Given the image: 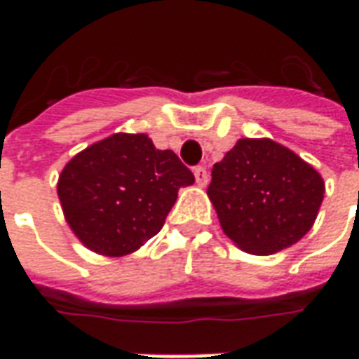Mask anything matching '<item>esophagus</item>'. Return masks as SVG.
<instances>
[{"mask_svg":"<svg viewBox=\"0 0 359 359\" xmlns=\"http://www.w3.org/2000/svg\"><path fill=\"white\" fill-rule=\"evenodd\" d=\"M194 177H196V182H198L200 187H205V184H208V180H210V175H208L205 167H202V165L194 169Z\"/></svg>","mask_w":359,"mask_h":359,"instance_id":"esophagus-1","label":"esophagus"}]
</instances>
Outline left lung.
Masks as SVG:
<instances>
[{"label":"left lung","mask_w":359,"mask_h":359,"mask_svg":"<svg viewBox=\"0 0 359 359\" xmlns=\"http://www.w3.org/2000/svg\"><path fill=\"white\" fill-rule=\"evenodd\" d=\"M325 194L321 175L273 140L236 142L213 165L208 196L231 241L248 254H275L300 241Z\"/></svg>","instance_id":"obj_1"}]
</instances>
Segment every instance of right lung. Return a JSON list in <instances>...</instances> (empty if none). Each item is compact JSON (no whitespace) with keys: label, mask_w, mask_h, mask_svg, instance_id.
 Instances as JSON below:
<instances>
[{"label":"right lung","mask_w":359,"mask_h":359,"mask_svg":"<svg viewBox=\"0 0 359 359\" xmlns=\"http://www.w3.org/2000/svg\"><path fill=\"white\" fill-rule=\"evenodd\" d=\"M194 175L171 149L146 134H113L74 156L57 194L67 223L86 248L125 256L156 236Z\"/></svg>","instance_id":"add662e5"}]
</instances>
